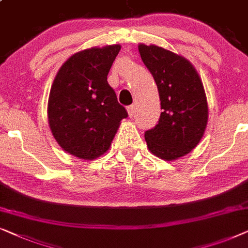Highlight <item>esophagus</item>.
Here are the masks:
<instances>
[{"mask_svg":"<svg viewBox=\"0 0 248 248\" xmlns=\"http://www.w3.org/2000/svg\"><path fill=\"white\" fill-rule=\"evenodd\" d=\"M127 112L129 117H133L135 113V105H129V107H127Z\"/></svg>","mask_w":248,"mask_h":248,"instance_id":"esophagus-1","label":"esophagus"}]
</instances>
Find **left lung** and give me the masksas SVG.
I'll return each instance as SVG.
<instances>
[{
	"label": "left lung",
	"instance_id": "obj_1",
	"mask_svg": "<svg viewBox=\"0 0 248 248\" xmlns=\"http://www.w3.org/2000/svg\"><path fill=\"white\" fill-rule=\"evenodd\" d=\"M138 51L156 82L162 108L158 124L145 133V140L155 156L174 161L190 153L206 129L209 107L202 79L183 55L141 43Z\"/></svg>",
	"mask_w": 248,
	"mask_h": 248
}]
</instances>
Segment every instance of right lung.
Wrapping results in <instances>:
<instances>
[{
    "label": "right lung",
    "instance_id": "obj_1",
    "mask_svg": "<svg viewBox=\"0 0 248 248\" xmlns=\"http://www.w3.org/2000/svg\"><path fill=\"white\" fill-rule=\"evenodd\" d=\"M119 44L72 54L59 69L49 91L48 126L67 153L92 161L107 153L127 111L108 84Z\"/></svg>",
    "mask_w": 248,
    "mask_h": 248
}]
</instances>
